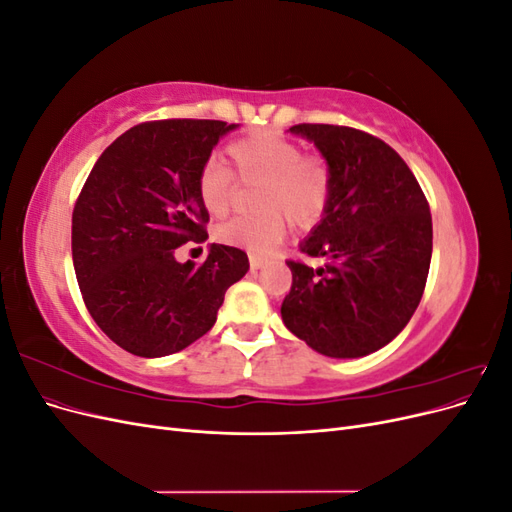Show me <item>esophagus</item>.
I'll return each mask as SVG.
<instances>
[{"label":"esophagus","instance_id":"1","mask_svg":"<svg viewBox=\"0 0 512 512\" xmlns=\"http://www.w3.org/2000/svg\"><path fill=\"white\" fill-rule=\"evenodd\" d=\"M262 267H265V260L254 256V254H250V269H252V271H258V269H262Z\"/></svg>","mask_w":512,"mask_h":512}]
</instances>
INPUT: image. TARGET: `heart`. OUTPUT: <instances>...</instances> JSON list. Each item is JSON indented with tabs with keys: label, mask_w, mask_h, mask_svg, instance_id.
<instances>
[{
	"label": "heart",
	"mask_w": 512,
	"mask_h": 512,
	"mask_svg": "<svg viewBox=\"0 0 512 512\" xmlns=\"http://www.w3.org/2000/svg\"><path fill=\"white\" fill-rule=\"evenodd\" d=\"M228 158L243 183H256V213L237 215L215 228L220 243L267 256L282 243L288 222L297 228L316 226L331 203V168L320 156H307L301 145L275 132H254L228 145ZM200 203L222 218L237 196V179L220 160H207L198 170Z\"/></svg>",
	"instance_id": "heart-1"
}]
</instances>
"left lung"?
Here are the masks:
<instances>
[{
    "label": "left lung",
    "mask_w": 512,
    "mask_h": 512,
    "mask_svg": "<svg viewBox=\"0 0 512 512\" xmlns=\"http://www.w3.org/2000/svg\"><path fill=\"white\" fill-rule=\"evenodd\" d=\"M331 168V203L299 247L320 267L288 260L292 286L282 303L290 333L324 356L359 359L410 322L431 262V213L408 164L367 132L299 123Z\"/></svg>",
    "instance_id": "left-lung-1"
}]
</instances>
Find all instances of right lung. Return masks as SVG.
Segmentation results:
<instances>
[{
  "instance_id": "add662e5",
  "label": "right lung",
  "mask_w": 512,
  "mask_h": 512,
  "mask_svg": "<svg viewBox=\"0 0 512 512\" xmlns=\"http://www.w3.org/2000/svg\"><path fill=\"white\" fill-rule=\"evenodd\" d=\"M237 123L147 121L104 149L72 213L83 301L117 346L145 359L175 354L218 320L226 290L250 269L239 247L211 243L200 267L177 247L207 241L196 177Z\"/></svg>"
}]
</instances>
